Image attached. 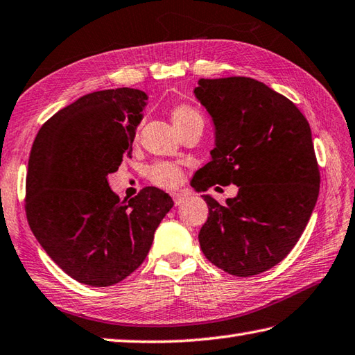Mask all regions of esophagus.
<instances>
[{
    "label": "esophagus",
    "instance_id": "esophagus-1",
    "mask_svg": "<svg viewBox=\"0 0 355 355\" xmlns=\"http://www.w3.org/2000/svg\"><path fill=\"white\" fill-rule=\"evenodd\" d=\"M171 196H173V200H175L176 205H180L185 199H189V195H187L185 191H175Z\"/></svg>",
    "mask_w": 355,
    "mask_h": 355
}]
</instances>
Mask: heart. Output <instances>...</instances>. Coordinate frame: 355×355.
I'll list each match as a JSON object with an SVG mask.
<instances>
[{
	"label": "heart",
	"mask_w": 355,
	"mask_h": 355,
	"mask_svg": "<svg viewBox=\"0 0 355 355\" xmlns=\"http://www.w3.org/2000/svg\"><path fill=\"white\" fill-rule=\"evenodd\" d=\"M171 120L180 135L191 128L195 123L204 122L199 112L185 103L173 106ZM148 178L153 184L162 187V189H175L176 185L180 184V180H182V170L175 164L157 162L148 170Z\"/></svg>",
	"instance_id": "obj_1"
}]
</instances>
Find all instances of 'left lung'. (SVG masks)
<instances>
[{
	"label": "left lung",
	"instance_id": "obj_1",
	"mask_svg": "<svg viewBox=\"0 0 355 355\" xmlns=\"http://www.w3.org/2000/svg\"><path fill=\"white\" fill-rule=\"evenodd\" d=\"M195 96L215 125V148L191 187L239 189L224 205L202 195L209 218L200 249L230 275H258L289 255L317 204L311 126L289 98L249 77L200 78Z\"/></svg>",
	"mask_w": 355,
	"mask_h": 355
}]
</instances>
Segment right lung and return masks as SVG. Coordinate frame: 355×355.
<instances>
[{
    "instance_id": "right-lung-1",
    "label": "right lung",
    "mask_w": 355,
    "mask_h": 355,
    "mask_svg": "<svg viewBox=\"0 0 355 355\" xmlns=\"http://www.w3.org/2000/svg\"><path fill=\"white\" fill-rule=\"evenodd\" d=\"M146 98L131 88L91 92L55 112L33 140L26 216L53 263L78 283L106 287L131 275L173 207L156 187L122 200L108 184L131 157Z\"/></svg>"
}]
</instances>
